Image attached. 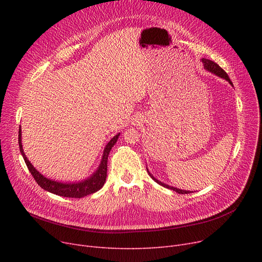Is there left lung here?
Returning <instances> with one entry per match:
<instances>
[{"label":"left lung","instance_id":"left-lung-1","mask_svg":"<svg viewBox=\"0 0 262 262\" xmlns=\"http://www.w3.org/2000/svg\"><path fill=\"white\" fill-rule=\"evenodd\" d=\"M202 61H203V63H204V68L206 69V70H208V71H210L211 73H214L215 75H217V76H220V77H222V78H225L226 80H228V82L230 85H232V82L230 81V79H229V76L227 75V73L223 70V69L220 67L217 63H215L214 61H212V60H209V59H206V58H203L202 59ZM147 172H148V170H147ZM148 174H149V176L153 178V180L157 183V184H159L160 186H163V187H166V188H168V189H171V190H173V191H175V192H177V193H180V194H188V193H191L190 191H186V190H181V189H177V188H174V187H170V186H168V185H166V184H162L161 182H159V181H157L156 178L150 174L149 172H148Z\"/></svg>","mask_w":262,"mask_h":262}]
</instances>
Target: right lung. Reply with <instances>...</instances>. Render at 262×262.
Returning <instances> with one entry per match:
<instances>
[{"instance_id":"add662e5","label":"right lung","mask_w":262,"mask_h":262,"mask_svg":"<svg viewBox=\"0 0 262 262\" xmlns=\"http://www.w3.org/2000/svg\"><path fill=\"white\" fill-rule=\"evenodd\" d=\"M120 134L115 136L114 138L110 140L106 147L104 148V154L102 158V162L100 164L99 169L93 173L91 177H89L88 180L80 182V183H70V184H62L55 182L52 180H49V178L45 177L43 175H41L30 162V160L26 158L23 148H22V143H21V127H19V146H20V152L23 156V159L26 163L27 169L30 170L31 174L33 175L34 180L37 182V184L47 191L51 192V193H54L56 195L64 196V198H73V199H80L84 198L86 195H89L91 193H94V192L99 191L105 184L106 181V176H107V159L108 155L110 153V149L116 144L118 141Z\"/></svg>"}]
</instances>
